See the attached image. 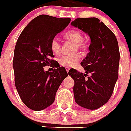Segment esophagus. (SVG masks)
Instances as JSON below:
<instances>
[{
	"label": "esophagus",
	"mask_w": 131,
	"mask_h": 131,
	"mask_svg": "<svg viewBox=\"0 0 131 131\" xmlns=\"http://www.w3.org/2000/svg\"><path fill=\"white\" fill-rule=\"evenodd\" d=\"M69 70H70V68H66V71H67V72H69Z\"/></svg>",
	"instance_id": "1"
}]
</instances>
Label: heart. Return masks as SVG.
<instances>
[{"mask_svg": "<svg viewBox=\"0 0 131 131\" xmlns=\"http://www.w3.org/2000/svg\"><path fill=\"white\" fill-rule=\"evenodd\" d=\"M65 38L67 40L73 42L75 44V49L79 50H84L87 47L86 43L83 41V36L80 31L78 30H72L67 32L65 34ZM50 47L51 51L55 54H59L61 51V44L57 38H53L50 43ZM81 55L78 53L71 55H63L59 58V64L62 66L66 68H70L76 66L78 63V61L80 59Z\"/></svg>", "mask_w": 131, "mask_h": 131, "instance_id": "obj_1", "label": "heart"}]
</instances>
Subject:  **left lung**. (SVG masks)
<instances>
[{"instance_id": "1", "label": "left lung", "mask_w": 131, "mask_h": 131, "mask_svg": "<svg viewBox=\"0 0 131 131\" xmlns=\"http://www.w3.org/2000/svg\"><path fill=\"white\" fill-rule=\"evenodd\" d=\"M71 24L87 33L91 41L89 53L81 62L85 74L76 70L68 73L74 80V99L81 107L96 110L110 99L118 80V44L112 31L99 19L77 18Z\"/></svg>"}]
</instances>
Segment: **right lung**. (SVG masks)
Masks as SVG:
<instances>
[{
    "label": "right lung",
    "instance_id": "add662e5",
    "mask_svg": "<svg viewBox=\"0 0 131 131\" xmlns=\"http://www.w3.org/2000/svg\"><path fill=\"white\" fill-rule=\"evenodd\" d=\"M70 21L40 15L28 24L17 40L13 63L15 84L23 103L32 110H42L51 105L68 75L63 67L53 72L45 71L43 68H54L57 63L52 59L54 55L50 43Z\"/></svg>",
    "mask_w": 131,
    "mask_h": 131
}]
</instances>
